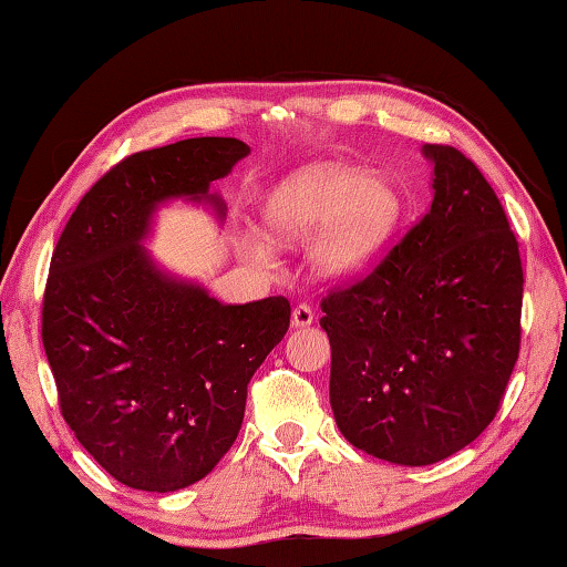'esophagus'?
Returning <instances> with one entry per match:
<instances>
[{"label": "esophagus", "mask_w": 567, "mask_h": 567, "mask_svg": "<svg viewBox=\"0 0 567 567\" xmlns=\"http://www.w3.org/2000/svg\"><path fill=\"white\" fill-rule=\"evenodd\" d=\"M315 320V312L310 305H297L292 310V328H310Z\"/></svg>", "instance_id": "34e87169"}]
</instances>
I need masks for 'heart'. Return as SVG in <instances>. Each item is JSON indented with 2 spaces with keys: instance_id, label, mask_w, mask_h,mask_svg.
<instances>
[{
  "instance_id": "b5f03b06",
  "label": "heart",
  "mask_w": 567,
  "mask_h": 567,
  "mask_svg": "<svg viewBox=\"0 0 567 567\" xmlns=\"http://www.w3.org/2000/svg\"><path fill=\"white\" fill-rule=\"evenodd\" d=\"M402 195L385 175L342 165H310L295 172L265 203V227L277 245H302L322 280L344 282L368 272L395 235ZM239 247L267 262L265 239L245 235Z\"/></svg>"
}]
</instances>
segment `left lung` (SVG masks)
<instances>
[{
    "label": "left lung",
    "instance_id": "obj_1",
    "mask_svg": "<svg viewBox=\"0 0 567 567\" xmlns=\"http://www.w3.org/2000/svg\"><path fill=\"white\" fill-rule=\"evenodd\" d=\"M433 205L362 282L322 300L330 405L350 445L422 467L491 425L520 350L523 267L501 199L453 147L422 145Z\"/></svg>",
    "mask_w": 567,
    "mask_h": 567
}]
</instances>
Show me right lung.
<instances>
[{
  "mask_svg": "<svg viewBox=\"0 0 567 567\" xmlns=\"http://www.w3.org/2000/svg\"><path fill=\"white\" fill-rule=\"evenodd\" d=\"M247 155L235 137H195L122 159L52 255L42 342L62 415L134 491L175 493L213 473L243 427L249 380L290 328L285 297L225 305L145 247L172 203L223 225L213 182Z\"/></svg>",
  "mask_w": 567,
  "mask_h": 567,
  "instance_id": "right-lung-1",
  "label": "right lung"
}]
</instances>
